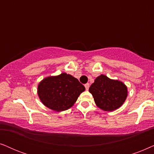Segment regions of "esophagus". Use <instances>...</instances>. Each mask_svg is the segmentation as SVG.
<instances>
[{
	"label": "esophagus",
	"instance_id": "34e87169",
	"mask_svg": "<svg viewBox=\"0 0 154 154\" xmlns=\"http://www.w3.org/2000/svg\"><path fill=\"white\" fill-rule=\"evenodd\" d=\"M85 88L86 90H88V89H89V88H90V84L89 83H86L85 85Z\"/></svg>",
	"mask_w": 154,
	"mask_h": 154
}]
</instances>
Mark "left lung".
Masks as SVG:
<instances>
[{
  "mask_svg": "<svg viewBox=\"0 0 154 154\" xmlns=\"http://www.w3.org/2000/svg\"><path fill=\"white\" fill-rule=\"evenodd\" d=\"M89 92L97 107L105 111L120 108L128 97V88L123 82L110 79L103 74L96 78Z\"/></svg>",
  "mask_w": 154,
  "mask_h": 154,
  "instance_id": "obj_1",
  "label": "left lung"
}]
</instances>
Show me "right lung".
I'll return each instance as SVG.
<instances>
[{"label": "right lung", "mask_w": 154, "mask_h": 154, "mask_svg": "<svg viewBox=\"0 0 154 154\" xmlns=\"http://www.w3.org/2000/svg\"><path fill=\"white\" fill-rule=\"evenodd\" d=\"M85 90L79 80L62 73L43 79L38 85L40 100L46 107L60 112L70 109L78 97Z\"/></svg>", "instance_id": "obj_1"}]
</instances>
